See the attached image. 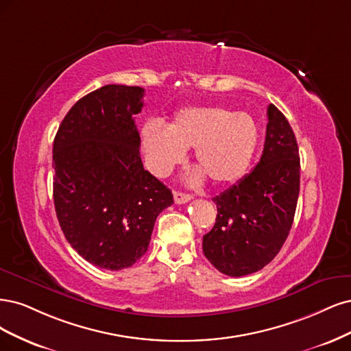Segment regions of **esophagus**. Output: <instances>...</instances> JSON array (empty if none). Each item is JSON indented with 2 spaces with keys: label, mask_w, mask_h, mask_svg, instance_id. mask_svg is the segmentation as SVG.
Returning <instances> with one entry per match:
<instances>
[{
  "label": "esophagus",
  "mask_w": 351,
  "mask_h": 351,
  "mask_svg": "<svg viewBox=\"0 0 351 351\" xmlns=\"http://www.w3.org/2000/svg\"><path fill=\"white\" fill-rule=\"evenodd\" d=\"M173 198H175L176 204H185V202L192 199V197L189 194H184V192H179V191L173 192Z\"/></svg>",
  "instance_id": "esophagus-1"
}]
</instances>
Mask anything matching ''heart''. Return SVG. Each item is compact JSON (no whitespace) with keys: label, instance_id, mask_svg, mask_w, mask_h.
Listing matches in <instances>:
<instances>
[{"label":"heart","instance_id":"b5f03b06","mask_svg":"<svg viewBox=\"0 0 351 351\" xmlns=\"http://www.w3.org/2000/svg\"><path fill=\"white\" fill-rule=\"evenodd\" d=\"M147 162L156 175H166L194 149V162L214 184L226 185L239 180L247 171L258 143L254 119L243 112L220 106H197L179 110L166 127L149 121L141 130ZM202 173L191 178L199 184Z\"/></svg>","mask_w":351,"mask_h":351}]
</instances>
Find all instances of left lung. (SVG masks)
Segmentation results:
<instances>
[{
  "label": "left lung",
  "mask_w": 351,
  "mask_h": 351,
  "mask_svg": "<svg viewBox=\"0 0 351 351\" xmlns=\"http://www.w3.org/2000/svg\"><path fill=\"white\" fill-rule=\"evenodd\" d=\"M263 156L254 171L213 198L214 228L202 237L206 258L220 273H256L280 252L291 229L300 188L299 147L289 121L269 105Z\"/></svg>",
  "instance_id": "1"
}]
</instances>
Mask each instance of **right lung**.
Segmentation results:
<instances>
[{
  "label": "right lung",
  "instance_id": "right-lung-1",
  "mask_svg": "<svg viewBox=\"0 0 351 351\" xmlns=\"http://www.w3.org/2000/svg\"><path fill=\"white\" fill-rule=\"evenodd\" d=\"M144 88L108 84L69 110L53 140V204L78 255L118 271L147 252L156 219L172 191L144 171L140 114Z\"/></svg>",
  "mask_w": 351,
  "mask_h": 351
}]
</instances>
